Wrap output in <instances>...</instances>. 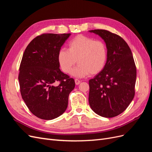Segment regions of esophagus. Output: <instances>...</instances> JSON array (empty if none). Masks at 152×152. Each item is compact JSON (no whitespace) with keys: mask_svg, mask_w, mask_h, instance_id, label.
Returning <instances> with one entry per match:
<instances>
[{"mask_svg":"<svg viewBox=\"0 0 152 152\" xmlns=\"http://www.w3.org/2000/svg\"><path fill=\"white\" fill-rule=\"evenodd\" d=\"M80 82L81 81L80 80H79V79H75V84L76 85H79L80 83Z\"/></svg>","mask_w":152,"mask_h":152,"instance_id":"34e87169","label":"esophagus"}]
</instances>
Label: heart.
I'll return each instance as SVG.
<instances>
[{
    "mask_svg": "<svg viewBox=\"0 0 152 152\" xmlns=\"http://www.w3.org/2000/svg\"><path fill=\"white\" fill-rule=\"evenodd\" d=\"M108 51L106 44L102 40L79 35L72 39L68 44V50L61 49L58 59L62 70L70 73L75 64H79L73 71L75 77H84L98 74L104 68Z\"/></svg>",
    "mask_w": 152,
    "mask_h": 152,
    "instance_id": "b5f03b06",
    "label": "heart"
}]
</instances>
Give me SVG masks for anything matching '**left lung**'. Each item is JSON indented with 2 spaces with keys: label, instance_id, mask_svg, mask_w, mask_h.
<instances>
[{
  "label": "left lung",
  "instance_id": "obj_1",
  "mask_svg": "<svg viewBox=\"0 0 152 152\" xmlns=\"http://www.w3.org/2000/svg\"><path fill=\"white\" fill-rule=\"evenodd\" d=\"M89 31L104 40L108 51L103 70L89 81V105L100 116L116 117L128 107L135 94L134 58L130 48L121 37L106 30Z\"/></svg>",
  "mask_w": 152,
  "mask_h": 152
}]
</instances>
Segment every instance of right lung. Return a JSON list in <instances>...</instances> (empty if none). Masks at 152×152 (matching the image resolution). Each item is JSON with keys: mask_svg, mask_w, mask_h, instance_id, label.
Segmentation results:
<instances>
[{"mask_svg": "<svg viewBox=\"0 0 152 152\" xmlns=\"http://www.w3.org/2000/svg\"><path fill=\"white\" fill-rule=\"evenodd\" d=\"M70 34H43L32 40L23 55L18 80L23 99L44 120L60 116L75 87L73 78L59 69L58 54Z\"/></svg>", "mask_w": 152, "mask_h": 152, "instance_id": "1", "label": "right lung"}]
</instances>
